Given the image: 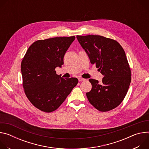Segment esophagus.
I'll return each instance as SVG.
<instances>
[{"label":"esophagus","mask_w":149,"mask_h":149,"mask_svg":"<svg viewBox=\"0 0 149 149\" xmlns=\"http://www.w3.org/2000/svg\"><path fill=\"white\" fill-rule=\"evenodd\" d=\"M86 80V79H84V78H78V81H79V82H81V81H85Z\"/></svg>","instance_id":"34e87169"}]
</instances>
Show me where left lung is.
<instances>
[{"label": "left lung", "instance_id": "8db88e82", "mask_svg": "<svg viewBox=\"0 0 149 149\" xmlns=\"http://www.w3.org/2000/svg\"><path fill=\"white\" fill-rule=\"evenodd\" d=\"M81 46L104 75L102 82L90 79L91 90L86 93L98 110H111L125 97L131 82V70L125 52L116 40L100 35L77 36Z\"/></svg>", "mask_w": 149, "mask_h": 149}]
</instances>
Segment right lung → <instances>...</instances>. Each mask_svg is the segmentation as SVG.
Masks as SVG:
<instances>
[{"label": "right lung", "instance_id": "obj_1", "mask_svg": "<svg viewBox=\"0 0 149 149\" xmlns=\"http://www.w3.org/2000/svg\"><path fill=\"white\" fill-rule=\"evenodd\" d=\"M74 36L38 40L28 48L21 63L23 87L30 102L46 113L56 110L77 86V78H63L55 70L61 67L63 56Z\"/></svg>", "mask_w": 149, "mask_h": 149}]
</instances>
